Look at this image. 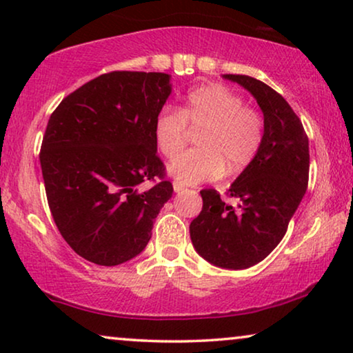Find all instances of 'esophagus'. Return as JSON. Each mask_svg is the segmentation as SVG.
<instances>
[{
    "mask_svg": "<svg viewBox=\"0 0 353 353\" xmlns=\"http://www.w3.org/2000/svg\"><path fill=\"white\" fill-rule=\"evenodd\" d=\"M173 191H175V192L185 191V186L180 185V183H178V181H173Z\"/></svg>",
    "mask_w": 353,
    "mask_h": 353,
    "instance_id": "34e87169",
    "label": "esophagus"
}]
</instances>
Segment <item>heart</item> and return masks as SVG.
Masks as SVG:
<instances>
[{
  "instance_id": "b5f03b06",
  "label": "heart",
  "mask_w": 353,
  "mask_h": 353,
  "mask_svg": "<svg viewBox=\"0 0 353 353\" xmlns=\"http://www.w3.org/2000/svg\"><path fill=\"white\" fill-rule=\"evenodd\" d=\"M192 129L201 132L197 150L178 157L168 173L180 185L215 180L226 172L238 173L254 161L263 141V119L244 105L238 93L220 83L190 91L183 109L163 105L154 120V139L163 156L173 159L182 150Z\"/></svg>"
}]
</instances>
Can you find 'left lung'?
<instances>
[{
  "mask_svg": "<svg viewBox=\"0 0 353 353\" xmlns=\"http://www.w3.org/2000/svg\"><path fill=\"white\" fill-rule=\"evenodd\" d=\"M249 91L263 112V141L252 162L221 201L215 190H202V210L191 221L196 252L220 268L244 270L262 262L279 244L308 185V138L288 101L263 81L226 74Z\"/></svg>",
  "mask_w": 353,
  "mask_h": 353,
  "instance_id": "1",
  "label": "left lung"
}]
</instances>
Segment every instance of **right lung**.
<instances>
[{
	"mask_svg": "<svg viewBox=\"0 0 353 353\" xmlns=\"http://www.w3.org/2000/svg\"><path fill=\"white\" fill-rule=\"evenodd\" d=\"M170 93L168 74L109 72L48 120L40 152L48 204L62 238L88 262L114 267L141 254L173 194L154 139ZM146 181L157 185L143 190Z\"/></svg>",
	"mask_w": 353,
	"mask_h": 353,
	"instance_id": "1",
	"label": "right lung"
}]
</instances>
